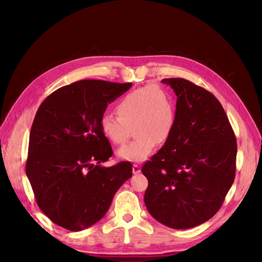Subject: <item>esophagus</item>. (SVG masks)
I'll use <instances>...</instances> for the list:
<instances>
[{
	"label": "esophagus",
	"instance_id": "1",
	"mask_svg": "<svg viewBox=\"0 0 262 262\" xmlns=\"http://www.w3.org/2000/svg\"><path fill=\"white\" fill-rule=\"evenodd\" d=\"M141 172V166L138 164H134L133 165V173L134 174H138Z\"/></svg>",
	"mask_w": 262,
	"mask_h": 262
}]
</instances>
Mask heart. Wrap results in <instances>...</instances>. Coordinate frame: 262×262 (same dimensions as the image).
<instances>
[{"label":"heart","mask_w":262,"mask_h":262,"mask_svg":"<svg viewBox=\"0 0 262 262\" xmlns=\"http://www.w3.org/2000/svg\"><path fill=\"white\" fill-rule=\"evenodd\" d=\"M117 117L104 114L100 118L103 136L115 145H122L134 127L136 138L121 147L118 157L130 162H142L173 133L177 119L174 100L171 94L157 84H148L127 93L117 102Z\"/></svg>","instance_id":"1"}]
</instances>
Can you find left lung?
I'll return each instance as SVG.
<instances>
[{
    "label": "left lung",
    "mask_w": 262,
    "mask_h": 262,
    "mask_svg": "<svg viewBox=\"0 0 262 262\" xmlns=\"http://www.w3.org/2000/svg\"><path fill=\"white\" fill-rule=\"evenodd\" d=\"M177 94L173 133L142 166L146 208L155 220L186 230L211 219L235 178L236 138L214 94L185 79H163Z\"/></svg>",
    "instance_id": "left-lung-1"
}]
</instances>
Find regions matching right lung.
<instances>
[{
    "mask_svg": "<svg viewBox=\"0 0 262 262\" xmlns=\"http://www.w3.org/2000/svg\"><path fill=\"white\" fill-rule=\"evenodd\" d=\"M130 86L77 81L49 94L37 110L26 173L39 208L66 230H84L101 220L116 191L132 177L128 161L101 165L114 152L99 125L108 103Z\"/></svg>",
    "mask_w": 262,
    "mask_h": 262,
    "instance_id": "obj_1",
    "label": "right lung"
}]
</instances>
